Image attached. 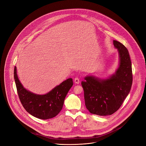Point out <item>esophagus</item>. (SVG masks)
<instances>
[{"label": "esophagus", "mask_w": 146, "mask_h": 146, "mask_svg": "<svg viewBox=\"0 0 146 146\" xmlns=\"http://www.w3.org/2000/svg\"><path fill=\"white\" fill-rule=\"evenodd\" d=\"M74 82L76 83V84H79V83H80V80H79L78 77H75V78H74Z\"/></svg>", "instance_id": "1"}]
</instances>
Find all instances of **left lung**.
Segmentation results:
<instances>
[{
    "label": "left lung",
    "instance_id": "left-lung-1",
    "mask_svg": "<svg viewBox=\"0 0 146 146\" xmlns=\"http://www.w3.org/2000/svg\"><path fill=\"white\" fill-rule=\"evenodd\" d=\"M113 44L119 55V66L115 74L105 80L87 76L81 82L86 106L91 113L98 115H111L117 111L129 94L132 84L129 52L118 41L113 40Z\"/></svg>",
    "mask_w": 146,
    "mask_h": 146
}]
</instances>
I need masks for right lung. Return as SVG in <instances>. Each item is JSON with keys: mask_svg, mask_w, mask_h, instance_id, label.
Listing matches in <instances>:
<instances>
[{"mask_svg": "<svg viewBox=\"0 0 146 146\" xmlns=\"http://www.w3.org/2000/svg\"><path fill=\"white\" fill-rule=\"evenodd\" d=\"M14 77L17 93L24 108L32 115L42 119L55 117L63 108L65 97L73 84L72 78L63 81L45 95H36L25 89L21 84L14 68Z\"/></svg>", "mask_w": 146, "mask_h": 146, "instance_id": "1", "label": "right lung"}]
</instances>
